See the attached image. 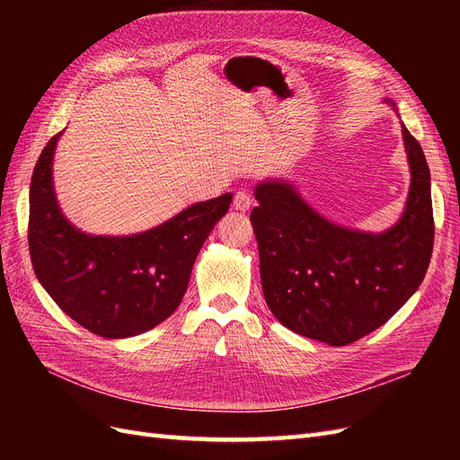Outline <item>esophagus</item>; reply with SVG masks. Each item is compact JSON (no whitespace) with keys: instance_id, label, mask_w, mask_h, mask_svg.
<instances>
[{"instance_id":"34e87169","label":"esophagus","mask_w":460,"mask_h":460,"mask_svg":"<svg viewBox=\"0 0 460 460\" xmlns=\"http://www.w3.org/2000/svg\"><path fill=\"white\" fill-rule=\"evenodd\" d=\"M232 205H234L235 211L245 213L247 208L252 207V198H249L245 191H238V193H235V196H234V203H232Z\"/></svg>"}]
</instances>
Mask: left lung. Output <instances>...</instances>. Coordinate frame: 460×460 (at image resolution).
I'll return each mask as SVG.
<instances>
[{"label": "left lung", "mask_w": 460, "mask_h": 460, "mask_svg": "<svg viewBox=\"0 0 460 460\" xmlns=\"http://www.w3.org/2000/svg\"><path fill=\"white\" fill-rule=\"evenodd\" d=\"M397 113V105L384 97ZM411 184L394 226L365 232L336 225L301 196L296 180L264 178L252 225L269 309L299 336L347 345L385 324L422 284L431 247L429 169L401 122Z\"/></svg>", "instance_id": "left-lung-1"}]
</instances>
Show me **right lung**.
<instances>
[{
	"label": "right lung",
	"mask_w": 460,
	"mask_h": 460,
	"mask_svg": "<svg viewBox=\"0 0 460 460\" xmlns=\"http://www.w3.org/2000/svg\"><path fill=\"white\" fill-rule=\"evenodd\" d=\"M53 136L31 180V259L65 314L102 338H132L161 324L182 301L193 262L232 193L193 203L163 225L130 235L82 232L63 213L53 186Z\"/></svg>",
	"instance_id": "right-lung-1"
}]
</instances>
